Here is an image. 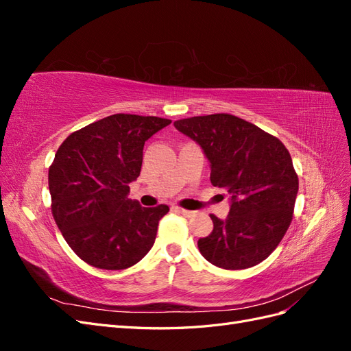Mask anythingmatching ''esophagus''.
I'll return each mask as SVG.
<instances>
[{
	"mask_svg": "<svg viewBox=\"0 0 351 351\" xmlns=\"http://www.w3.org/2000/svg\"><path fill=\"white\" fill-rule=\"evenodd\" d=\"M176 210L178 212V214H182V215H184V217H192V215L195 214L193 210H187V209H183V208H180V206H177Z\"/></svg>",
	"mask_w": 351,
	"mask_h": 351,
	"instance_id": "esophagus-1",
	"label": "esophagus"
}]
</instances>
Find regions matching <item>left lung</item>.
<instances>
[{
	"label": "left lung",
	"instance_id": "left-lung-1",
	"mask_svg": "<svg viewBox=\"0 0 351 351\" xmlns=\"http://www.w3.org/2000/svg\"><path fill=\"white\" fill-rule=\"evenodd\" d=\"M196 141L210 162V183L231 196L227 219L214 214V230L199 239L208 262L222 269H246L267 259L289 230L299 177L284 143L231 114L174 121Z\"/></svg>",
	"mask_w": 351,
	"mask_h": 351
}]
</instances>
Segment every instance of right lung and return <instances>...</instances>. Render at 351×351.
I'll use <instances>...</instances> for the list:
<instances>
[{
  "label": "right lung",
  "instance_id": "add662e5",
  "mask_svg": "<svg viewBox=\"0 0 351 351\" xmlns=\"http://www.w3.org/2000/svg\"><path fill=\"white\" fill-rule=\"evenodd\" d=\"M171 120L114 114L73 132L48 173L51 210L71 250L95 268H130L151 250L169 208L127 197L139 177L143 146Z\"/></svg>",
  "mask_w": 351,
  "mask_h": 351
}]
</instances>
